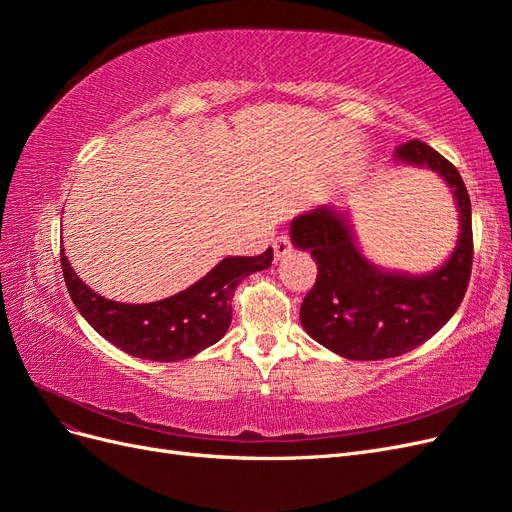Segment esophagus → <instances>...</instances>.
<instances>
[{"label": "esophagus", "mask_w": 512, "mask_h": 512, "mask_svg": "<svg viewBox=\"0 0 512 512\" xmlns=\"http://www.w3.org/2000/svg\"><path fill=\"white\" fill-rule=\"evenodd\" d=\"M273 252H275V260H282L290 252V239L286 232H282V235L273 241Z\"/></svg>", "instance_id": "34e87169"}]
</instances>
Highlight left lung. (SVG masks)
Segmentation results:
<instances>
[{
	"mask_svg": "<svg viewBox=\"0 0 512 512\" xmlns=\"http://www.w3.org/2000/svg\"><path fill=\"white\" fill-rule=\"evenodd\" d=\"M395 162L433 170L453 192L459 237L438 269L408 273L371 262L346 209L320 205L290 222L292 245L312 254L318 267L301 305L303 329L352 361L391 359L425 344L457 312L470 282L472 207L457 168L423 141L401 145Z\"/></svg>",
	"mask_w": 512,
	"mask_h": 512,
	"instance_id": "1",
	"label": "left lung"
}]
</instances>
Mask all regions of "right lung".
<instances>
[{
  "instance_id": "1",
  "label": "right lung",
  "mask_w": 512,
  "mask_h": 512,
  "mask_svg": "<svg viewBox=\"0 0 512 512\" xmlns=\"http://www.w3.org/2000/svg\"><path fill=\"white\" fill-rule=\"evenodd\" d=\"M271 260V247L260 256H226L190 288L162 301L134 305L106 299L83 284L61 250L64 280L81 316L119 350L158 363L190 359L220 342L230 327V301L239 282L269 269Z\"/></svg>"
}]
</instances>
